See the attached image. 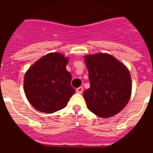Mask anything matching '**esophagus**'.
I'll use <instances>...</instances> for the list:
<instances>
[{
	"label": "esophagus",
	"mask_w": 153,
	"mask_h": 153,
	"mask_svg": "<svg viewBox=\"0 0 153 153\" xmlns=\"http://www.w3.org/2000/svg\"><path fill=\"white\" fill-rule=\"evenodd\" d=\"M82 91H83V87L82 86H79L78 88L76 89V92L79 94H82Z\"/></svg>",
	"instance_id": "obj_1"
}]
</instances>
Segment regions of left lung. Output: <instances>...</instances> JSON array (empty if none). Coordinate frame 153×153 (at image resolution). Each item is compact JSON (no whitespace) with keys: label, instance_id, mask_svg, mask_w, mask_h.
<instances>
[{"label":"left lung","instance_id":"obj_1","mask_svg":"<svg viewBox=\"0 0 153 153\" xmlns=\"http://www.w3.org/2000/svg\"><path fill=\"white\" fill-rule=\"evenodd\" d=\"M84 59L91 84L83 93L87 108L103 118L116 115L130 99L132 80L128 68L105 53L86 55Z\"/></svg>","mask_w":153,"mask_h":153}]
</instances>
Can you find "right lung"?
Segmentation results:
<instances>
[{
  "instance_id": "right-lung-1",
  "label": "right lung",
  "mask_w": 153,
  "mask_h": 153,
  "mask_svg": "<svg viewBox=\"0 0 153 153\" xmlns=\"http://www.w3.org/2000/svg\"><path fill=\"white\" fill-rule=\"evenodd\" d=\"M68 58L48 53L25 73L24 90L30 104L39 112L51 114L63 109L75 92L71 74L66 69Z\"/></svg>"
}]
</instances>
